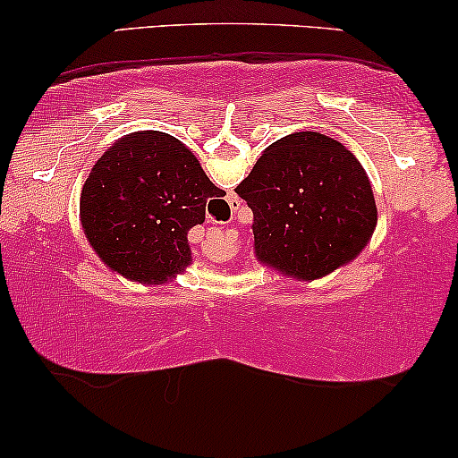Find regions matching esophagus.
<instances>
[{
    "instance_id": "obj_1",
    "label": "esophagus",
    "mask_w": 458,
    "mask_h": 458,
    "mask_svg": "<svg viewBox=\"0 0 458 458\" xmlns=\"http://www.w3.org/2000/svg\"><path fill=\"white\" fill-rule=\"evenodd\" d=\"M240 202H242V199H237V198H231L229 199V206H231V210H237V208H240Z\"/></svg>"
}]
</instances>
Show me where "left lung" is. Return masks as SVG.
Wrapping results in <instances>:
<instances>
[{
    "label": "left lung",
    "mask_w": 458,
    "mask_h": 458,
    "mask_svg": "<svg viewBox=\"0 0 458 458\" xmlns=\"http://www.w3.org/2000/svg\"><path fill=\"white\" fill-rule=\"evenodd\" d=\"M235 191L252 208L256 259L302 281L356 259L377 223L365 168L315 131L271 143Z\"/></svg>",
    "instance_id": "1"
}]
</instances>
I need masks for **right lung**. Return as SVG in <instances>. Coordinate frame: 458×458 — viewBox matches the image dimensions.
<instances>
[{"mask_svg":"<svg viewBox=\"0 0 458 458\" xmlns=\"http://www.w3.org/2000/svg\"><path fill=\"white\" fill-rule=\"evenodd\" d=\"M223 190L173 135H124L93 165L81 193V223L112 271L165 284L191 262L187 231L204 223L206 202Z\"/></svg>","mask_w":458,"mask_h":458,"instance_id":"1","label":"right lung"}]
</instances>
